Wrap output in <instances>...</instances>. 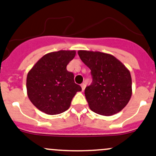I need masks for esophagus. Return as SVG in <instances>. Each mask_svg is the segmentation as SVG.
<instances>
[{
    "instance_id": "1",
    "label": "esophagus",
    "mask_w": 156,
    "mask_h": 156,
    "mask_svg": "<svg viewBox=\"0 0 156 156\" xmlns=\"http://www.w3.org/2000/svg\"><path fill=\"white\" fill-rule=\"evenodd\" d=\"M81 87H82V90L83 91L84 90H85V87H86V84H85V83H82V84H81Z\"/></svg>"
}]
</instances>
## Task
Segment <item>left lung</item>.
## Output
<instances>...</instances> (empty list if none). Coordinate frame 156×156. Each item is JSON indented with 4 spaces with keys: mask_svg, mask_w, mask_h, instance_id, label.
<instances>
[{
    "mask_svg": "<svg viewBox=\"0 0 156 156\" xmlns=\"http://www.w3.org/2000/svg\"><path fill=\"white\" fill-rule=\"evenodd\" d=\"M78 55L91 70L93 81L85 89L91 111L104 116L120 112L132 94L129 70L111 54L79 50Z\"/></svg>",
    "mask_w": 156,
    "mask_h": 156,
    "instance_id": "1",
    "label": "left lung"
}]
</instances>
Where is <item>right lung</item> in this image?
I'll list each match as a JSON object with an SVG mask.
<instances>
[{
    "mask_svg": "<svg viewBox=\"0 0 156 156\" xmlns=\"http://www.w3.org/2000/svg\"><path fill=\"white\" fill-rule=\"evenodd\" d=\"M75 50L49 52L40 58L27 76L26 87L31 102L39 111L50 115L64 112L81 87L66 66L75 57Z\"/></svg>",
    "mask_w": 156,
    "mask_h": 156,
    "instance_id": "1",
    "label": "right lung"
}]
</instances>
